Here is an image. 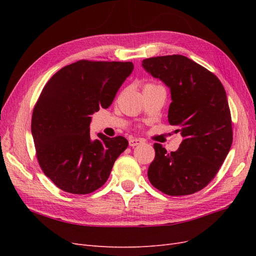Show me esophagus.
I'll use <instances>...</instances> for the list:
<instances>
[{"mask_svg":"<svg viewBox=\"0 0 256 256\" xmlns=\"http://www.w3.org/2000/svg\"><path fill=\"white\" fill-rule=\"evenodd\" d=\"M145 141L143 140V138H129V145L130 146H138V145H141L143 144Z\"/></svg>","mask_w":256,"mask_h":256,"instance_id":"34e87169","label":"esophagus"}]
</instances>
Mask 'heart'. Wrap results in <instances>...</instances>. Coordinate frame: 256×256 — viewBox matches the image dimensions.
<instances>
[{"mask_svg":"<svg viewBox=\"0 0 256 256\" xmlns=\"http://www.w3.org/2000/svg\"><path fill=\"white\" fill-rule=\"evenodd\" d=\"M146 85H147V84H146Z\"/></svg>","mask_w":256,"mask_h":256,"instance_id":"obj_1","label":"heart"}]
</instances>
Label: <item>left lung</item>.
I'll use <instances>...</instances> for the list:
<instances>
[{
    "instance_id": "8db88e82",
    "label": "left lung",
    "mask_w": 256,
    "mask_h": 256,
    "mask_svg": "<svg viewBox=\"0 0 256 256\" xmlns=\"http://www.w3.org/2000/svg\"><path fill=\"white\" fill-rule=\"evenodd\" d=\"M142 66L171 90L168 122L184 138L176 152L154 144L148 180L168 196L193 194L214 180L233 142L226 90L212 72L180 54L145 58Z\"/></svg>"
}]
</instances>
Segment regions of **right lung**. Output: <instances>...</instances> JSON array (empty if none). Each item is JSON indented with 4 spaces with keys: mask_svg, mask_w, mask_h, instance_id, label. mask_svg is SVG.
<instances>
[{
    "mask_svg": "<svg viewBox=\"0 0 256 256\" xmlns=\"http://www.w3.org/2000/svg\"><path fill=\"white\" fill-rule=\"evenodd\" d=\"M132 70L131 62L81 60L62 68L44 86L30 128L38 164L58 188L88 194L108 180L128 141L102 134L92 140L90 115L112 104Z\"/></svg>",
    "mask_w": 256,
    "mask_h": 256,
    "instance_id": "obj_1",
    "label": "right lung"
}]
</instances>
